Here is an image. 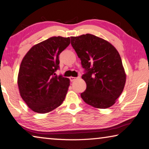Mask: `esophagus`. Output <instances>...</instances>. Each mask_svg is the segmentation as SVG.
Wrapping results in <instances>:
<instances>
[{
  "mask_svg": "<svg viewBox=\"0 0 149 149\" xmlns=\"http://www.w3.org/2000/svg\"><path fill=\"white\" fill-rule=\"evenodd\" d=\"M69 79H70V81L72 82V81H74V80L75 79H76V78H75V77H70L69 78Z\"/></svg>",
  "mask_w": 149,
  "mask_h": 149,
  "instance_id": "esophagus-1",
  "label": "esophagus"
}]
</instances>
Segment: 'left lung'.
I'll return each instance as SVG.
<instances>
[{"mask_svg":"<svg viewBox=\"0 0 149 149\" xmlns=\"http://www.w3.org/2000/svg\"><path fill=\"white\" fill-rule=\"evenodd\" d=\"M71 45L86 72V89L80 94L87 104L106 109L116 103L123 91L126 73L118 50L108 41L91 33L70 37Z\"/></svg>","mask_w":149,"mask_h":149,"instance_id":"8db88e82","label":"left lung"}]
</instances>
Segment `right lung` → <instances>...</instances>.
<instances>
[{"mask_svg": "<svg viewBox=\"0 0 149 149\" xmlns=\"http://www.w3.org/2000/svg\"><path fill=\"white\" fill-rule=\"evenodd\" d=\"M70 38L52 37L34 45L22 61L18 75L19 94L28 108L40 113L53 111L65 98L70 80L57 75L58 55Z\"/></svg>", "mask_w": 149, "mask_h": 149, "instance_id": "obj_1", "label": "right lung"}]
</instances>
